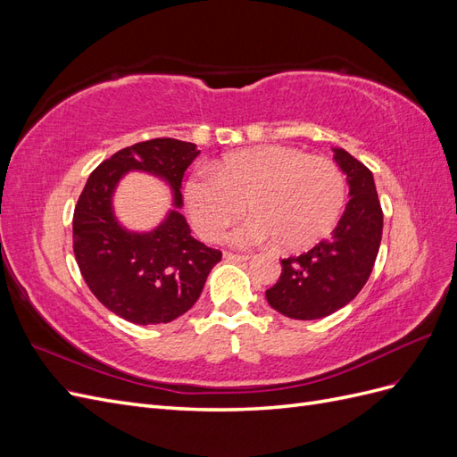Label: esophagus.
<instances>
[{
    "instance_id": "obj_1",
    "label": "esophagus",
    "mask_w": 457,
    "mask_h": 457,
    "mask_svg": "<svg viewBox=\"0 0 457 457\" xmlns=\"http://www.w3.org/2000/svg\"><path fill=\"white\" fill-rule=\"evenodd\" d=\"M225 259H228V261H237V262H242V261H247V259H250V255H242V253H232V252H225Z\"/></svg>"
}]
</instances>
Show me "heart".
<instances>
[{"instance_id":"obj_1","label":"heart","mask_w":457,"mask_h":457,"mask_svg":"<svg viewBox=\"0 0 457 457\" xmlns=\"http://www.w3.org/2000/svg\"><path fill=\"white\" fill-rule=\"evenodd\" d=\"M347 196L339 165L324 156L280 145L228 154L217 171L200 170L185 187L188 215L205 240H220L247 212L253 217L234 230L238 245L278 242L303 250L334 228Z\"/></svg>"}]
</instances>
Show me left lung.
I'll return each instance as SVG.
<instances>
[{
    "label": "left lung",
    "instance_id": "left-lung-1",
    "mask_svg": "<svg viewBox=\"0 0 457 457\" xmlns=\"http://www.w3.org/2000/svg\"><path fill=\"white\" fill-rule=\"evenodd\" d=\"M336 160L351 188L339 225L309 252L282 259L280 278L267 289L269 305L295 320H316L351 303L379 252L383 212L373 175L347 150L336 148Z\"/></svg>",
    "mask_w": 457,
    "mask_h": 457
}]
</instances>
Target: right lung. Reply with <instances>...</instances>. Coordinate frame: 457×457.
<instances>
[{"label": "right lung", "instance_id": "1", "mask_svg": "<svg viewBox=\"0 0 457 457\" xmlns=\"http://www.w3.org/2000/svg\"><path fill=\"white\" fill-rule=\"evenodd\" d=\"M198 154L196 145L170 137L131 145L96 165L78 198L72 242L79 272L91 294L128 322L165 324L185 314L223 253L192 238L179 212L148 234L123 230L110 207L114 187L129 170L152 171L168 179L181 205L179 187Z\"/></svg>", "mask_w": 457, "mask_h": 457}]
</instances>
